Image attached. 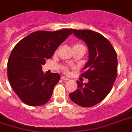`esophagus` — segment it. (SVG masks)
I'll return each mask as SVG.
<instances>
[{
  "mask_svg": "<svg viewBox=\"0 0 132 132\" xmlns=\"http://www.w3.org/2000/svg\"><path fill=\"white\" fill-rule=\"evenodd\" d=\"M61 79L63 81H68L69 80V79L68 78V77H64V76H62V77H61Z\"/></svg>",
  "mask_w": 132,
  "mask_h": 132,
  "instance_id": "esophagus-1",
  "label": "esophagus"
}]
</instances>
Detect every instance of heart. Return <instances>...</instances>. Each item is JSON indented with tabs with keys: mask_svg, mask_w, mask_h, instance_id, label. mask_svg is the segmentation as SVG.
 <instances>
[{
	"mask_svg": "<svg viewBox=\"0 0 132 132\" xmlns=\"http://www.w3.org/2000/svg\"><path fill=\"white\" fill-rule=\"evenodd\" d=\"M77 45H81V44H75V46H77ZM63 70H64V71H65V72H67V71H68V68H66V67H63Z\"/></svg>",
	"mask_w": 132,
	"mask_h": 132,
	"instance_id": "1",
	"label": "heart"
}]
</instances>
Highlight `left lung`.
<instances>
[{
  "mask_svg": "<svg viewBox=\"0 0 132 132\" xmlns=\"http://www.w3.org/2000/svg\"><path fill=\"white\" fill-rule=\"evenodd\" d=\"M75 37L83 40L88 48V61L81 76L88 82L77 81L78 88L69 94L76 104L88 108L97 104L110 93L117 75V53L111 43L91 30L71 29Z\"/></svg>",
  "mask_w": 132,
  "mask_h": 132,
  "instance_id": "obj_1",
  "label": "left lung"
}]
</instances>
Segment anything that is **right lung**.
<instances>
[{
  "label": "right lung",
  "instance_id": "1",
  "mask_svg": "<svg viewBox=\"0 0 132 132\" xmlns=\"http://www.w3.org/2000/svg\"><path fill=\"white\" fill-rule=\"evenodd\" d=\"M71 34L68 29L53 32L38 31L24 38L13 48L7 62V77L22 102L40 106L49 101L60 75L44 74L42 65Z\"/></svg>",
  "mask_w": 132,
  "mask_h": 132
}]
</instances>
